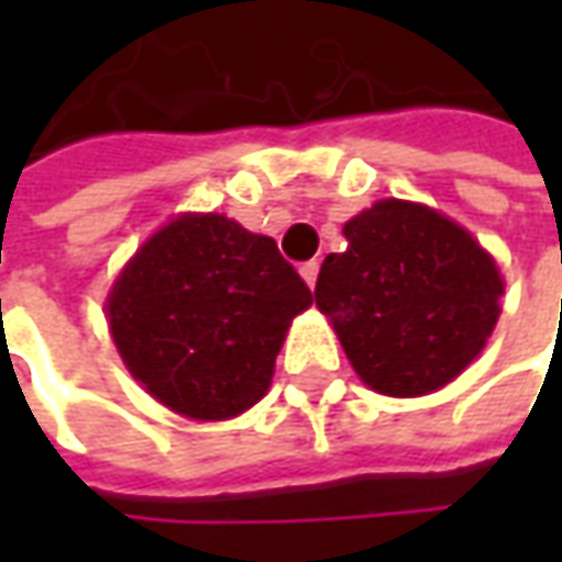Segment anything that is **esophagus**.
I'll return each instance as SVG.
<instances>
[{
    "label": "esophagus",
    "mask_w": 562,
    "mask_h": 562,
    "mask_svg": "<svg viewBox=\"0 0 562 562\" xmlns=\"http://www.w3.org/2000/svg\"><path fill=\"white\" fill-rule=\"evenodd\" d=\"M300 274H303V281H306V284H310V288H315V278H318V262H303V266H300Z\"/></svg>",
    "instance_id": "obj_1"
}]
</instances>
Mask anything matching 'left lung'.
Returning <instances> with one entry per match:
<instances>
[{"label":"left lung","mask_w":562,"mask_h":562,"mask_svg":"<svg viewBox=\"0 0 562 562\" xmlns=\"http://www.w3.org/2000/svg\"><path fill=\"white\" fill-rule=\"evenodd\" d=\"M315 281V306L362 384L387 397L443 387L482 353L501 315L504 278L482 244L447 215L378 200L344 225Z\"/></svg>","instance_id":"obj_1"}]
</instances>
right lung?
<instances>
[{
	"instance_id": "right-lung-1",
	"label": "right lung",
	"mask_w": 562,
	"mask_h": 562,
	"mask_svg": "<svg viewBox=\"0 0 562 562\" xmlns=\"http://www.w3.org/2000/svg\"><path fill=\"white\" fill-rule=\"evenodd\" d=\"M310 303L271 237L184 212L121 269L105 313L146 394L187 419L222 422L266 397L293 315Z\"/></svg>"
}]
</instances>
